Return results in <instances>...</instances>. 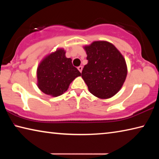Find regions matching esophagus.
I'll list each match as a JSON object with an SVG mask.
<instances>
[{
    "mask_svg": "<svg viewBox=\"0 0 159 159\" xmlns=\"http://www.w3.org/2000/svg\"><path fill=\"white\" fill-rule=\"evenodd\" d=\"M78 69H79V71L80 72V73H81V71H82V70H83V66H79V67H78Z\"/></svg>",
    "mask_w": 159,
    "mask_h": 159,
    "instance_id": "1",
    "label": "esophagus"
}]
</instances>
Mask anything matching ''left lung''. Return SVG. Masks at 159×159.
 <instances>
[{
    "label": "left lung",
    "instance_id": "1",
    "mask_svg": "<svg viewBox=\"0 0 159 159\" xmlns=\"http://www.w3.org/2000/svg\"><path fill=\"white\" fill-rule=\"evenodd\" d=\"M84 49L88 64L81 76L88 90L98 98H111L120 90L127 76L124 57L114 45L104 41H94Z\"/></svg>",
    "mask_w": 159,
    "mask_h": 159
}]
</instances>
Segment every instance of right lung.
Returning a JSON list of instances; mask_svg holds the SVG:
<instances>
[{
	"instance_id": "obj_1",
	"label": "right lung",
	"mask_w": 159,
	"mask_h": 159,
	"mask_svg": "<svg viewBox=\"0 0 159 159\" xmlns=\"http://www.w3.org/2000/svg\"><path fill=\"white\" fill-rule=\"evenodd\" d=\"M62 48L43 58L37 68V85L43 93L52 97L62 95L81 74L73 66L71 58Z\"/></svg>"
}]
</instances>
